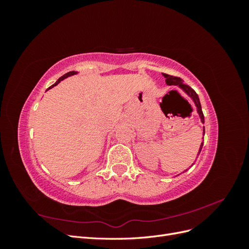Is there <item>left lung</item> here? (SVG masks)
Segmentation results:
<instances>
[{
	"label": "left lung",
	"mask_w": 249,
	"mask_h": 249,
	"mask_svg": "<svg viewBox=\"0 0 249 249\" xmlns=\"http://www.w3.org/2000/svg\"><path fill=\"white\" fill-rule=\"evenodd\" d=\"M164 78L166 79L165 81H166V84L167 85H173V86H178V88H180L183 90V91L190 97V99L192 100V102L194 103L195 105V108H196V111L198 113L199 115V118H200V122L203 124L205 123V116H203V113H202V110H201V105H200V102H199V97L197 95V93L194 91V90L190 87L188 86L186 84H184L182 79L180 78H178V77H173V76H170V74H167V73H163ZM202 135L205 136V126H203V130H202ZM202 145H203V140L202 142L200 143V146H199V149H198V153H197V157L199 156L200 152H201V148H202ZM186 171V170H185ZM177 176V177H178Z\"/></svg>",
	"instance_id": "left-lung-1"
}]
</instances>
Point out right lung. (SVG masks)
<instances>
[{
  "label": "right lung",
  "instance_id": "right-lung-1",
  "mask_svg": "<svg viewBox=\"0 0 249 249\" xmlns=\"http://www.w3.org/2000/svg\"><path fill=\"white\" fill-rule=\"evenodd\" d=\"M78 73V71H70V72H67V73H65V74H63V76L61 77V78H59L57 81H56V83H55V84H53L51 87H49V89H51V88H53V87H54V86H56V85H58L59 84V83L60 82H61V81H63L64 79H66V78H69V77H71V76H73V74H77ZM48 89V90H49Z\"/></svg>",
  "mask_w": 249,
  "mask_h": 249
}]
</instances>
